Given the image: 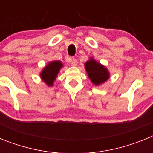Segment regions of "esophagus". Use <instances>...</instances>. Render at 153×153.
I'll return each mask as SVG.
<instances>
[{
    "mask_svg": "<svg viewBox=\"0 0 153 153\" xmlns=\"http://www.w3.org/2000/svg\"><path fill=\"white\" fill-rule=\"evenodd\" d=\"M77 60H76L75 58H73L71 60V66H73V67H76L77 65Z\"/></svg>",
    "mask_w": 153,
    "mask_h": 153,
    "instance_id": "1",
    "label": "esophagus"
}]
</instances>
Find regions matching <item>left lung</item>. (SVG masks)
Instances as JSON below:
<instances>
[{
    "instance_id": "obj_1",
    "label": "left lung",
    "mask_w": 153,
    "mask_h": 153,
    "mask_svg": "<svg viewBox=\"0 0 153 153\" xmlns=\"http://www.w3.org/2000/svg\"><path fill=\"white\" fill-rule=\"evenodd\" d=\"M85 68L92 83L96 86L105 83L109 78V73L107 69L101 63H97L93 58L85 63Z\"/></svg>"
}]
</instances>
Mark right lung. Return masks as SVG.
I'll list each match as a JSON object with an SVG mask.
<instances>
[{
  "label": "right lung",
  "mask_w": 153,
  "mask_h": 153,
  "mask_svg": "<svg viewBox=\"0 0 153 153\" xmlns=\"http://www.w3.org/2000/svg\"><path fill=\"white\" fill-rule=\"evenodd\" d=\"M63 67V63L59 60L51 61L43 69L40 73V77L47 86H52L53 85V81L56 79L58 73Z\"/></svg>",
  "instance_id": "obj_1"
}]
</instances>
